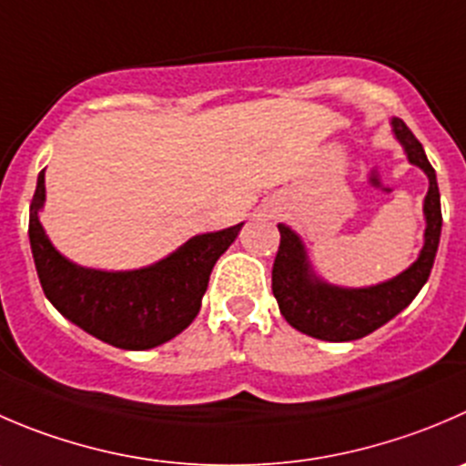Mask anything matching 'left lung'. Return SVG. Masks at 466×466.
I'll list each match as a JSON object with an SVG mask.
<instances>
[{"label":"left lung","mask_w":466,"mask_h":466,"mask_svg":"<svg viewBox=\"0 0 466 466\" xmlns=\"http://www.w3.org/2000/svg\"><path fill=\"white\" fill-rule=\"evenodd\" d=\"M396 138L403 146L410 164L419 166L428 175V196L423 200L426 234L417 261L396 278L376 287L343 289L328 284L311 273L305 246L291 228L279 223V248L273 264V296L289 325L323 341H355L387 320L394 319L414 300L435 264L441 234L440 188L435 168L428 161L423 146L417 141L400 118L391 120Z\"/></svg>","instance_id":"1"}]
</instances>
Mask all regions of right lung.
Listing matches in <instances>:
<instances>
[{
  "mask_svg": "<svg viewBox=\"0 0 466 466\" xmlns=\"http://www.w3.org/2000/svg\"><path fill=\"white\" fill-rule=\"evenodd\" d=\"M43 202L45 170H40L29 209V241L45 296L67 320L123 350L161 346L193 323L211 268L243 228L238 223L198 234L146 268L97 270L72 264L52 246L38 218Z\"/></svg>",
  "mask_w": 466,
  "mask_h": 466,
  "instance_id": "obj_1",
  "label": "right lung"
}]
</instances>
